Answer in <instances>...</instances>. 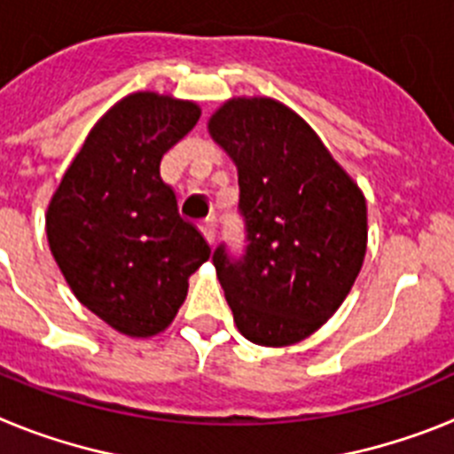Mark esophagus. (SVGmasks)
Returning a JSON list of instances; mask_svg holds the SVG:
<instances>
[{"instance_id": "1", "label": "esophagus", "mask_w": 454, "mask_h": 454, "mask_svg": "<svg viewBox=\"0 0 454 454\" xmlns=\"http://www.w3.org/2000/svg\"><path fill=\"white\" fill-rule=\"evenodd\" d=\"M200 230H202V236L207 239L208 246H215V224L208 220V223H204Z\"/></svg>"}]
</instances>
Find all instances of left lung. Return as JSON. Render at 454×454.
Masks as SVG:
<instances>
[{
    "label": "left lung",
    "instance_id": "1",
    "mask_svg": "<svg viewBox=\"0 0 454 454\" xmlns=\"http://www.w3.org/2000/svg\"><path fill=\"white\" fill-rule=\"evenodd\" d=\"M208 134L239 170L247 250L214 252L239 332L284 348L314 334L348 298L368 243L366 198L311 127L272 98H231Z\"/></svg>",
    "mask_w": 454,
    "mask_h": 454
}]
</instances>
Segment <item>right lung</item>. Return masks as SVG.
Instances as JSON below:
<instances>
[{"label":"right lung","instance_id":"obj_1","mask_svg":"<svg viewBox=\"0 0 454 454\" xmlns=\"http://www.w3.org/2000/svg\"><path fill=\"white\" fill-rule=\"evenodd\" d=\"M200 106L131 92L95 122L47 207L50 250L74 298L131 339L161 334L211 247L182 220L161 159Z\"/></svg>","mask_w":454,"mask_h":454}]
</instances>
